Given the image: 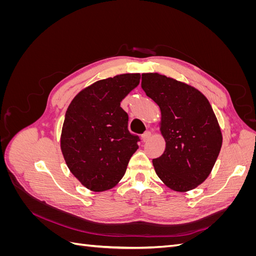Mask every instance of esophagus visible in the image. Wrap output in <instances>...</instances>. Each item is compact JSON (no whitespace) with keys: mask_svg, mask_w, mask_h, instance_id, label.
Listing matches in <instances>:
<instances>
[{"mask_svg":"<svg viewBox=\"0 0 256 256\" xmlns=\"http://www.w3.org/2000/svg\"><path fill=\"white\" fill-rule=\"evenodd\" d=\"M150 131H146V132H144L143 134H142V141L143 142H146V141H148L150 140Z\"/></svg>","mask_w":256,"mask_h":256,"instance_id":"34e87169","label":"esophagus"}]
</instances>
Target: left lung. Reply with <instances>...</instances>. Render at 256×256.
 Instances as JSON below:
<instances>
[{
  "mask_svg": "<svg viewBox=\"0 0 256 256\" xmlns=\"http://www.w3.org/2000/svg\"><path fill=\"white\" fill-rule=\"evenodd\" d=\"M141 86L161 111L166 150L152 159L156 174L174 191L196 188L210 174L222 146L210 104L196 88L159 74H143Z\"/></svg>",
  "mask_w": 256,
  "mask_h": 256,
  "instance_id": "obj_1",
  "label": "left lung"
}]
</instances>
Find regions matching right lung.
Listing matches in <instances>:
<instances>
[{"instance_id": "right-lung-1", "label": "right lung", "mask_w": 256, "mask_h": 256, "mask_svg": "<svg viewBox=\"0 0 256 256\" xmlns=\"http://www.w3.org/2000/svg\"><path fill=\"white\" fill-rule=\"evenodd\" d=\"M140 78V74H125L97 81L81 90L66 111L60 150L70 172L92 191L118 184L138 148L140 138L129 132L120 102Z\"/></svg>"}]
</instances>
